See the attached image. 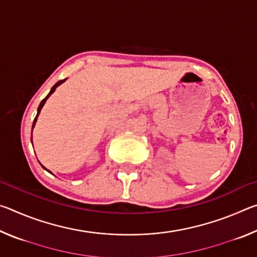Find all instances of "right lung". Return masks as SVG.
I'll return each mask as SVG.
<instances>
[{
    "label": "right lung",
    "instance_id": "1",
    "mask_svg": "<svg viewBox=\"0 0 257 257\" xmlns=\"http://www.w3.org/2000/svg\"><path fill=\"white\" fill-rule=\"evenodd\" d=\"M67 80V78H66V79H63V80H60V81H58V82H56V84L53 86V87H52V88H51V90H50V93L49 94H47V96L44 98V99H43V101L41 102V104H40V106H38V108H37V114H36V118H35V120H34V122H33V128H32V144H33V129H34V127H35V124H36V121H37V118H38V115H40V113H41V110H42V107L43 106H44V104H45V102H46V99L47 98H49L50 96H51V95L52 94H53L54 92H55V89H56V87H59L61 84H63V82L64 81H66ZM42 165V164H41ZM42 167L43 168H44L45 169V170L46 171H49V170H47V169L44 167V165H42ZM50 173H52L51 171H49Z\"/></svg>",
    "mask_w": 257,
    "mask_h": 257
}]
</instances>
